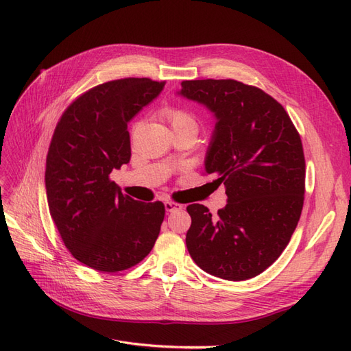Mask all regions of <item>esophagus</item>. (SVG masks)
Returning <instances> with one entry per match:
<instances>
[{"label": "esophagus", "instance_id": "esophagus-1", "mask_svg": "<svg viewBox=\"0 0 351 351\" xmlns=\"http://www.w3.org/2000/svg\"><path fill=\"white\" fill-rule=\"evenodd\" d=\"M164 206H165V210H167V212H174V210H180V209L183 208V205L176 204V202H173V200L164 202Z\"/></svg>", "mask_w": 351, "mask_h": 351}]
</instances>
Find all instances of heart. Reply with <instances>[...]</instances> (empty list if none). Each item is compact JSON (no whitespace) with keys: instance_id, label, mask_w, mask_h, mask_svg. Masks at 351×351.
I'll list each match as a JSON object with an SVG mask.
<instances>
[{"instance_id":"1","label":"heart","mask_w":351,"mask_h":351,"mask_svg":"<svg viewBox=\"0 0 351 351\" xmlns=\"http://www.w3.org/2000/svg\"><path fill=\"white\" fill-rule=\"evenodd\" d=\"M161 119L169 124L173 132L193 130L197 133V121L195 117L186 110L176 108V107H167L161 111ZM136 127H137V124L134 125V129Z\"/></svg>"}]
</instances>
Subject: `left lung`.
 <instances>
[{
    "label": "left lung",
    "mask_w": 351,
    "mask_h": 351,
    "mask_svg": "<svg viewBox=\"0 0 351 351\" xmlns=\"http://www.w3.org/2000/svg\"><path fill=\"white\" fill-rule=\"evenodd\" d=\"M178 95L215 117L205 171L227 195L217 217L204 205L187 206V250L199 268L222 280L256 277L280 258L300 219V136L280 102L241 82L184 80Z\"/></svg>",
    "instance_id": "left-lung-1"
}]
</instances>
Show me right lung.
I'll return each mask as SVG.
<instances>
[{"label":"right lung","instance_id":"add662e5","mask_svg":"<svg viewBox=\"0 0 351 351\" xmlns=\"http://www.w3.org/2000/svg\"><path fill=\"white\" fill-rule=\"evenodd\" d=\"M165 82L127 77L98 84L61 115L47 155L48 208L66 247L97 271L134 267L152 250L165 215L162 202H137L110 180L130 161L127 123Z\"/></svg>","mask_w":351,"mask_h":351}]
</instances>
